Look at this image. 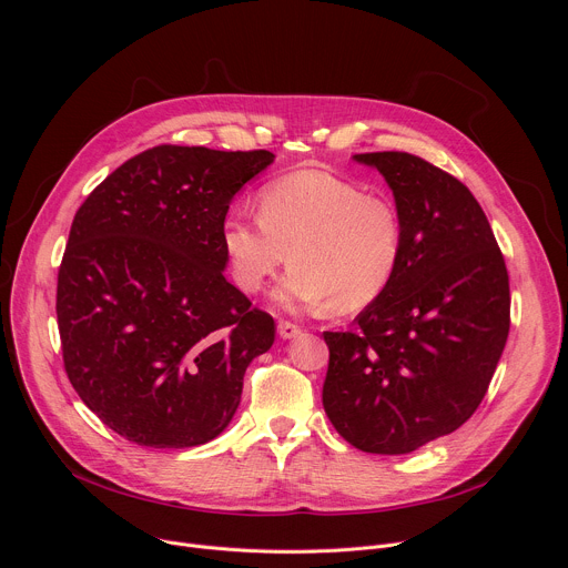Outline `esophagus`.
Here are the masks:
<instances>
[{
	"label": "esophagus",
	"mask_w": 568,
	"mask_h": 568,
	"mask_svg": "<svg viewBox=\"0 0 568 568\" xmlns=\"http://www.w3.org/2000/svg\"><path fill=\"white\" fill-rule=\"evenodd\" d=\"M278 335H281V339H294V337L301 335V328L294 326V323H290V321H281L278 323Z\"/></svg>",
	"instance_id": "esophagus-1"
}]
</instances>
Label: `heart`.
Listing matches in <instances>:
<instances>
[{
  "mask_svg": "<svg viewBox=\"0 0 568 568\" xmlns=\"http://www.w3.org/2000/svg\"><path fill=\"white\" fill-rule=\"evenodd\" d=\"M258 213L231 206L220 245L233 283L261 292L290 261L274 292L283 310L333 303L355 312L375 303L397 274L404 226L384 195L328 171H296L261 189Z\"/></svg>",
  "mask_w": 568,
  "mask_h": 568,
  "instance_id": "obj_1",
  "label": "heart"
}]
</instances>
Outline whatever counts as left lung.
<instances>
[{"label":"left lung","mask_w":568,"mask_h":568,"mask_svg":"<svg viewBox=\"0 0 568 568\" xmlns=\"http://www.w3.org/2000/svg\"><path fill=\"white\" fill-rule=\"evenodd\" d=\"M353 161L388 184L404 250L357 328L323 333V409L353 447L412 454L456 432L488 390L510 331L508 272L488 217L456 178L409 152Z\"/></svg>","instance_id":"left-lung-1"}]
</instances>
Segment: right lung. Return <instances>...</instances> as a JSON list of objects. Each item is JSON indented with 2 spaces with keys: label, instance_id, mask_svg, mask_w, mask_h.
<instances>
[{
  "label": "right lung",
  "instance_id": "right-lung-1",
  "mask_svg": "<svg viewBox=\"0 0 568 568\" xmlns=\"http://www.w3.org/2000/svg\"><path fill=\"white\" fill-rule=\"evenodd\" d=\"M270 150L156 145L78 209L58 272V328L75 393L119 436L154 449L217 438L274 318L224 278L220 222L274 164Z\"/></svg>",
  "mask_w": 568,
  "mask_h": 568
}]
</instances>
